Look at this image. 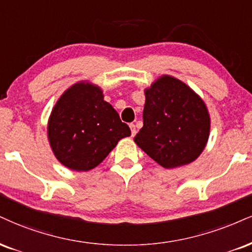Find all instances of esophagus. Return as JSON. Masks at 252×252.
<instances>
[{
  "mask_svg": "<svg viewBox=\"0 0 252 252\" xmlns=\"http://www.w3.org/2000/svg\"><path fill=\"white\" fill-rule=\"evenodd\" d=\"M129 126H130V130H131V136H135L136 132H137V130H136V126L134 123H130Z\"/></svg>",
  "mask_w": 252,
  "mask_h": 252,
  "instance_id": "34e87169",
  "label": "esophagus"
}]
</instances>
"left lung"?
Wrapping results in <instances>:
<instances>
[{
  "instance_id": "left-lung-1",
  "label": "left lung",
  "mask_w": 252,
  "mask_h": 252,
  "mask_svg": "<svg viewBox=\"0 0 252 252\" xmlns=\"http://www.w3.org/2000/svg\"><path fill=\"white\" fill-rule=\"evenodd\" d=\"M143 128L135 143L163 168L189 164L204 150L210 134L205 103L189 86L163 75L144 90Z\"/></svg>"
}]
</instances>
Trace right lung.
<instances>
[{
    "mask_svg": "<svg viewBox=\"0 0 252 252\" xmlns=\"http://www.w3.org/2000/svg\"><path fill=\"white\" fill-rule=\"evenodd\" d=\"M131 135L99 87L81 81L61 95L48 121V139L59 162L75 171L92 170L120 139Z\"/></svg>",
    "mask_w": 252,
    "mask_h": 252,
    "instance_id": "add662e5",
    "label": "right lung"
}]
</instances>
